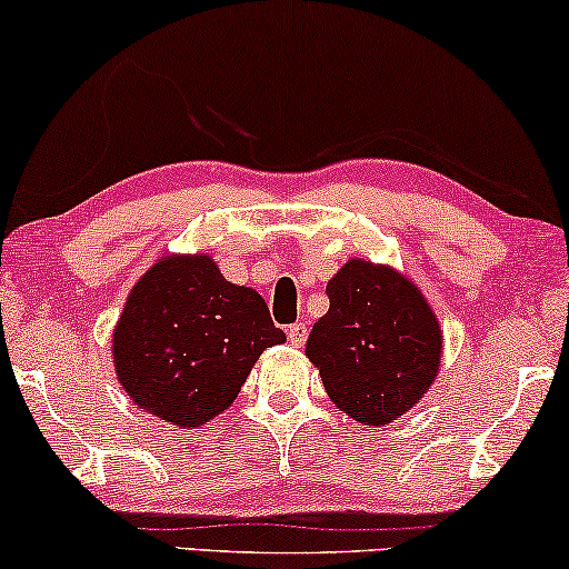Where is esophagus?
<instances>
[{
	"label": "esophagus",
	"instance_id": "34e87169",
	"mask_svg": "<svg viewBox=\"0 0 569 569\" xmlns=\"http://www.w3.org/2000/svg\"><path fill=\"white\" fill-rule=\"evenodd\" d=\"M306 337H308L306 323H292V326H287V339H290L295 347L306 345Z\"/></svg>",
	"mask_w": 569,
	"mask_h": 569
}]
</instances>
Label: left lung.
Here are the masks:
<instances>
[{"mask_svg": "<svg viewBox=\"0 0 569 569\" xmlns=\"http://www.w3.org/2000/svg\"><path fill=\"white\" fill-rule=\"evenodd\" d=\"M326 295L329 313L310 331L308 360L347 417L372 427L393 422L438 376V318L415 282L362 259L347 261Z\"/></svg>", "mask_w": 569, "mask_h": 569, "instance_id": "1", "label": "left lung"}]
</instances>
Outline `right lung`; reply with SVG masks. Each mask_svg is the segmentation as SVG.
Wrapping results in <instances>:
<instances>
[{
	"instance_id": "1",
	"label": "right lung",
	"mask_w": 569,
	"mask_h": 569,
	"mask_svg": "<svg viewBox=\"0 0 569 569\" xmlns=\"http://www.w3.org/2000/svg\"><path fill=\"white\" fill-rule=\"evenodd\" d=\"M282 341L259 292L228 282L204 253H173L129 292L113 365L139 409L199 427L236 401L263 349Z\"/></svg>"
}]
</instances>
